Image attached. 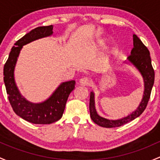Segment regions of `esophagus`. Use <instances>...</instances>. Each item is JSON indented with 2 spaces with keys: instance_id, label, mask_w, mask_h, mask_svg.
<instances>
[{
  "instance_id": "obj_1",
  "label": "esophagus",
  "mask_w": 160,
  "mask_h": 160,
  "mask_svg": "<svg viewBox=\"0 0 160 160\" xmlns=\"http://www.w3.org/2000/svg\"><path fill=\"white\" fill-rule=\"evenodd\" d=\"M79 84L81 85H82V86H87V85H88L90 84V80L88 79V78L84 77V78H81L80 79Z\"/></svg>"
}]
</instances>
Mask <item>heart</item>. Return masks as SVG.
I'll use <instances>...</instances> for the list:
<instances>
[{
  "label": "heart",
  "instance_id": "obj_1",
  "mask_svg": "<svg viewBox=\"0 0 160 160\" xmlns=\"http://www.w3.org/2000/svg\"><path fill=\"white\" fill-rule=\"evenodd\" d=\"M98 44H99L100 46L104 45V44H105V41L104 40H101L99 42H98Z\"/></svg>",
  "mask_w": 160,
  "mask_h": 160
}]
</instances>
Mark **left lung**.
Listing matches in <instances>:
<instances>
[{"label": "left lung", "instance_id": "1", "mask_svg": "<svg viewBox=\"0 0 160 160\" xmlns=\"http://www.w3.org/2000/svg\"><path fill=\"white\" fill-rule=\"evenodd\" d=\"M149 55L150 54L147 48L144 45V44L141 42L140 39L136 34H133V48L131 51V55L127 58V60L125 62V63L134 66L142 77L143 83H144V92H143L142 101L137 108L127 116L115 120L108 119V118L100 116L98 114L95 105V93L91 92H90L89 111L90 116L94 122L105 128L119 127L134 120L143 112V111L146 109V105L150 98L151 91L153 86L155 79V72L152 66V62H151V58Z\"/></svg>", "mask_w": 160, "mask_h": 160}]
</instances>
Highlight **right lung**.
Masks as SVG:
<instances>
[{
  "label": "right lung",
  "instance_id": "1",
  "mask_svg": "<svg viewBox=\"0 0 160 160\" xmlns=\"http://www.w3.org/2000/svg\"><path fill=\"white\" fill-rule=\"evenodd\" d=\"M52 30L53 25L38 27L23 36L12 47L4 67V85L13 110L23 119L34 124H51L60 119L69 95L75 88V81L62 82L48 98L42 102L34 103L20 93L16 85L14 68L23 46L52 35Z\"/></svg>",
  "mask_w": 160,
  "mask_h": 160
}]
</instances>
